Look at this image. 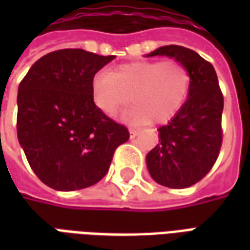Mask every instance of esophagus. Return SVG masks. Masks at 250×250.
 Listing matches in <instances>:
<instances>
[{
    "label": "esophagus",
    "mask_w": 250,
    "mask_h": 250,
    "mask_svg": "<svg viewBox=\"0 0 250 250\" xmlns=\"http://www.w3.org/2000/svg\"><path fill=\"white\" fill-rule=\"evenodd\" d=\"M139 134V130H136V128H130V138L131 139H134L135 136H138Z\"/></svg>",
    "instance_id": "obj_1"
}]
</instances>
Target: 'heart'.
Segmentation results:
<instances>
[{"mask_svg": "<svg viewBox=\"0 0 250 250\" xmlns=\"http://www.w3.org/2000/svg\"><path fill=\"white\" fill-rule=\"evenodd\" d=\"M191 73L182 62H132L98 72L91 83L93 104L115 118L127 104L135 105L123 116L134 123H163L178 114L188 98Z\"/></svg>", "mask_w": 250, "mask_h": 250, "instance_id": "obj_1", "label": "heart"}]
</instances>
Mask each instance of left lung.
<instances>
[{"mask_svg": "<svg viewBox=\"0 0 250 250\" xmlns=\"http://www.w3.org/2000/svg\"><path fill=\"white\" fill-rule=\"evenodd\" d=\"M151 56L184 62L191 73V88L178 114L159 127V143L147 154V168L162 186L190 188L209 173L220 155L224 96L213 65L197 52L166 45L147 55Z\"/></svg>", "mask_w": 250, "mask_h": 250, "instance_id": "left-lung-1", "label": "left lung"}]
</instances>
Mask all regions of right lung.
I'll return each instance as SVG.
<instances>
[{
	"label": "right lung",
	"mask_w": 250,
	"mask_h": 250,
	"mask_svg": "<svg viewBox=\"0 0 250 250\" xmlns=\"http://www.w3.org/2000/svg\"><path fill=\"white\" fill-rule=\"evenodd\" d=\"M84 49H60L30 66L17 95V136L46 186L72 191L98 184L127 127L99 111L91 96L96 72L114 60Z\"/></svg>",
	"instance_id": "right-lung-1"
}]
</instances>
